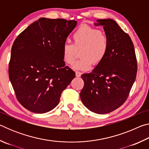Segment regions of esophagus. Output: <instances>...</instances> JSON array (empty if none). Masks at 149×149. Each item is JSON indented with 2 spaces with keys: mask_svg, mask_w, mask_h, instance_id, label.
Returning <instances> with one entry per match:
<instances>
[{
  "mask_svg": "<svg viewBox=\"0 0 149 149\" xmlns=\"http://www.w3.org/2000/svg\"><path fill=\"white\" fill-rule=\"evenodd\" d=\"M75 75H76V77H80L81 75V73L80 72H75Z\"/></svg>",
  "mask_w": 149,
  "mask_h": 149,
  "instance_id": "obj_1",
  "label": "esophagus"
}]
</instances>
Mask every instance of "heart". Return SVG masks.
<instances>
[{
  "instance_id": "heart-1",
  "label": "heart",
  "mask_w": 149,
  "mask_h": 149,
  "mask_svg": "<svg viewBox=\"0 0 149 149\" xmlns=\"http://www.w3.org/2000/svg\"><path fill=\"white\" fill-rule=\"evenodd\" d=\"M73 44L65 43L62 47V58L65 64L75 63L80 52L81 59L75 64V69L87 70L91 64L97 65L107 56L110 39L103 30L89 26L79 27L72 35Z\"/></svg>"
}]
</instances>
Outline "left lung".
<instances>
[{
  "mask_svg": "<svg viewBox=\"0 0 149 149\" xmlns=\"http://www.w3.org/2000/svg\"><path fill=\"white\" fill-rule=\"evenodd\" d=\"M110 39L104 60L92 72L84 74L82 102L93 112L104 114L121 107L129 97L137 72L134 45L130 37L111 19H97Z\"/></svg>",
  "mask_w": 149,
  "mask_h": 149,
  "instance_id": "obj_1",
  "label": "left lung"
}]
</instances>
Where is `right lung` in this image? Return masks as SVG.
Wrapping results in <instances>:
<instances>
[{
    "label": "right lung",
    "mask_w": 149,
    "mask_h": 149,
    "mask_svg": "<svg viewBox=\"0 0 149 149\" xmlns=\"http://www.w3.org/2000/svg\"><path fill=\"white\" fill-rule=\"evenodd\" d=\"M75 20L41 17L19 33L12 47L8 75L17 100L38 114L58 104L75 74L65 66L62 47Z\"/></svg>",
    "instance_id": "obj_1"
}]
</instances>
